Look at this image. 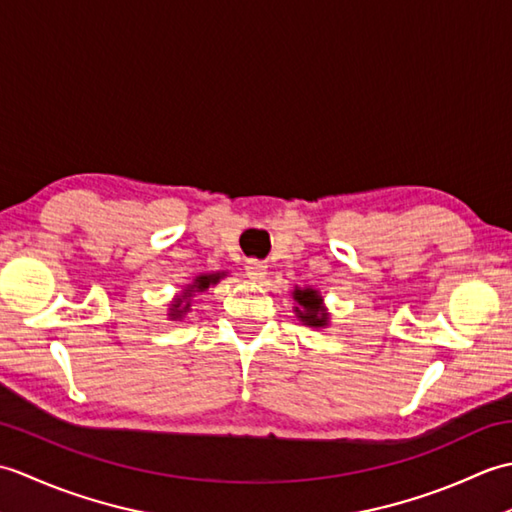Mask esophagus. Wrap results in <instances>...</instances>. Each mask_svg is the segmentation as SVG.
Masks as SVG:
<instances>
[{
	"label": "esophagus",
	"instance_id": "34e87169",
	"mask_svg": "<svg viewBox=\"0 0 512 512\" xmlns=\"http://www.w3.org/2000/svg\"><path fill=\"white\" fill-rule=\"evenodd\" d=\"M244 268H246L248 279H253V281H262L266 277V270H268V266L262 262V259H248Z\"/></svg>",
	"mask_w": 512,
	"mask_h": 512
}]
</instances>
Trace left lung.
<instances>
[{"label":"left lung","instance_id":"8db88e82","mask_svg":"<svg viewBox=\"0 0 512 512\" xmlns=\"http://www.w3.org/2000/svg\"><path fill=\"white\" fill-rule=\"evenodd\" d=\"M295 299H297L299 306L303 308V310L297 308L303 323L312 325V328H321V325H325V321H328V312L323 310L321 297L317 295V290H312V288L295 290Z\"/></svg>","mask_w":512,"mask_h":512}]
</instances>
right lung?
I'll list each match as a JSON object with an SVG mask.
<instances>
[{
	"mask_svg": "<svg viewBox=\"0 0 512 512\" xmlns=\"http://www.w3.org/2000/svg\"><path fill=\"white\" fill-rule=\"evenodd\" d=\"M217 281H220V275H200L198 279H195V284H193L191 288L204 290V288H209L211 284H217ZM191 292H193V290H184V297H191ZM182 301H184V299H178L176 303H173V308H171V310H173V312H171L173 319H180L182 314L189 310V303H184V306H182Z\"/></svg>",
	"mask_w": 512,
	"mask_h": 512,
	"instance_id": "1",
	"label": "right lung"
}]
</instances>
